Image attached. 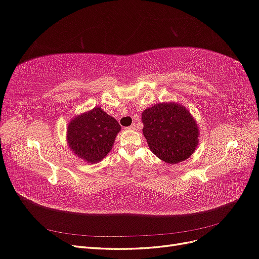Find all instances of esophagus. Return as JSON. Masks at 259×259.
<instances>
[{
    "label": "esophagus",
    "instance_id": "1",
    "mask_svg": "<svg viewBox=\"0 0 259 259\" xmlns=\"http://www.w3.org/2000/svg\"><path fill=\"white\" fill-rule=\"evenodd\" d=\"M127 130H136V125H135V123H134V124H132L131 126H128V127H127Z\"/></svg>",
    "mask_w": 259,
    "mask_h": 259
}]
</instances>
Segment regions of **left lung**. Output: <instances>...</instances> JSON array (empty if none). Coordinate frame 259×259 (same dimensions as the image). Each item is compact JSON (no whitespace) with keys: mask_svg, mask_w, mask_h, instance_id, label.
Here are the masks:
<instances>
[{"mask_svg":"<svg viewBox=\"0 0 259 259\" xmlns=\"http://www.w3.org/2000/svg\"><path fill=\"white\" fill-rule=\"evenodd\" d=\"M143 133L150 150L166 163H178L193 153L199 130L189 111L176 104H159L143 112Z\"/></svg>","mask_w":259,"mask_h":259,"instance_id":"left-lung-1","label":"left lung"}]
</instances>
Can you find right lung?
Here are the masks:
<instances>
[{"label": "right lung", "instance_id": "add662e5", "mask_svg": "<svg viewBox=\"0 0 259 259\" xmlns=\"http://www.w3.org/2000/svg\"><path fill=\"white\" fill-rule=\"evenodd\" d=\"M120 130L119 122L96 107L69 123L68 143L77 156L95 163L110 152Z\"/></svg>", "mask_w": 259, "mask_h": 259}]
</instances>
